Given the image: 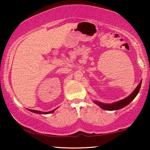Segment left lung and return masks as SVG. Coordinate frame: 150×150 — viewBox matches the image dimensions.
<instances>
[{
  "instance_id": "8db88e82",
  "label": "left lung",
  "mask_w": 150,
  "mask_h": 150,
  "mask_svg": "<svg viewBox=\"0 0 150 150\" xmlns=\"http://www.w3.org/2000/svg\"><path fill=\"white\" fill-rule=\"evenodd\" d=\"M141 86V81L140 82V83H139L138 86H137L136 89H134V91H133L130 96L125 98V99L120 100V101L115 102V103H113V104H104V103H102V102L96 101V100H93V102L96 104L98 105V106H100V108H102V109H104V110H115L121 109V108H122L125 107V106H126L127 105H128V104H130V102L134 99V98L136 97L137 95L139 93V90H140Z\"/></svg>"
}]
</instances>
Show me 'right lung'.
<instances>
[{"mask_svg":"<svg viewBox=\"0 0 150 150\" xmlns=\"http://www.w3.org/2000/svg\"><path fill=\"white\" fill-rule=\"evenodd\" d=\"M29 110H30L31 112H35V113H39V114H48V113H51V112H54V110H53L52 111H49V112H42V111H38V110H31V109H28Z\"/></svg>","mask_w":150,"mask_h":150,"instance_id":"add662e5","label":"right lung"}]
</instances>
